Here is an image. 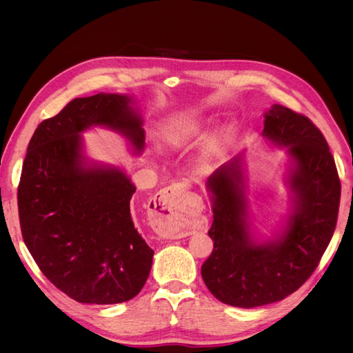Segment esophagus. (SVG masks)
<instances>
[{
	"label": "esophagus",
	"mask_w": 353,
	"mask_h": 353,
	"mask_svg": "<svg viewBox=\"0 0 353 353\" xmlns=\"http://www.w3.org/2000/svg\"><path fill=\"white\" fill-rule=\"evenodd\" d=\"M154 230L163 239H181L190 234L188 210L191 201L187 185L175 183L165 187L154 197Z\"/></svg>",
	"instance_id": "34e87169"
}]
</instances>
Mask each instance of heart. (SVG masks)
<instances>
[{
  "mask_svg": "<svg viewBox=\"0 0 353 353\" xmlns=\"http://www.w3.org/2000/svg\"><path fill=\"white\" fill-rule=\"evenodd\" d=\"M201 128L200 119L196 113L178 114L168 119L160 128V137L166 145L179 147L184 145L199 134ZM231 138V126H221L216 132H213L205 144L206 156H216L223 145Z\"/></svg>",
  "mask_w": 353,
  "mask_h": 353,
  "instance_id": "obj_1",
  "label": "heart"
}]
</instances>
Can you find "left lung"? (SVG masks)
<instances>
[{"label":"left lung","mask_w":353,"mask_h":353,"mask_svg":"<svg viewBox=\"0 0 353 353\" xmlns=\"http://www.w3.org/2000/svg\"><path fill=\"white\" fill-rule=\"evenodd\" d=\"M263 135L285 145L294 162L290 187L296 208L279 240L256 244L250 237L240 157L208 179L213 250L201 265V276L218 301L239 307L274 303L296 292L316 270L339 215L337 168L314 122L274 104L265 113Z\"/></svg>","instance_id":"1"}]
</instances>
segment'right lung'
<instances>
[{"label": "right lung", "mask_w": 353, "mask_h": 353, "mask_svg": "<svg viewBox=\"0 0 353 353\" xmlns=\"http://www.w3.org/2000/svg\"><path fill=\"white\" fill-rule=\"evenodd\" d=\"M119 94L74 99L32 135L17 187L22 237L38 268L79 303L113 305L141 292L154 252L134 227L135 187L122 170L87 168L81 132L109 126L144 145L141 119Z\"/></svg>", "instance_id": "1"}]
</instances>
